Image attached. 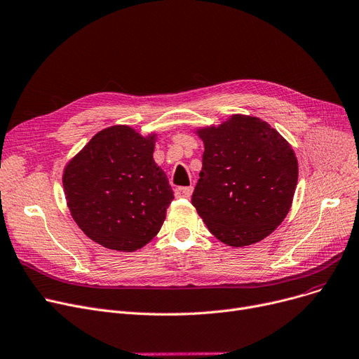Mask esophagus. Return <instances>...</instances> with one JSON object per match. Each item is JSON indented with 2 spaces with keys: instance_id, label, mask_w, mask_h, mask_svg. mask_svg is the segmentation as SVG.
Returning a JSON list of instances; mask_svg holds the SVG:
<instances>
[{
  "instance_id": "obj_1",
  "label": "esophagus",
  "mask_w": 359,
  "mask_h": 359,
  "mask_svg": "<svg viewBox=\"0 0 359 359\" xmlns=\"http://www.w3.org/2000/svg\"><path fill=\"white\" fill-rule=\"evenodd\" d=\"M193 187H178L175 188V197L177 198H189L193 194Z\"/></svg>"
}]
</instances>
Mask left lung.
Segmentation results:
<instances>
[{
  "mask_svg": "<svg viewBox=\"0 0 359 359\" xmlns=\"http://www.w3.org/2000/svg\"><path fill=\"white\" fill-rule=\"evenodd\" d=\"M203 170L191 197L208 230L229 246L257 243L285 219L299 178L288 142L261 118L235 114L197 132Z\"/></svg>",
  "mask_w": 359,
  "mask_h": 359,
  "instance_id": "1",
  "label": "left lung"
}]
</instances>
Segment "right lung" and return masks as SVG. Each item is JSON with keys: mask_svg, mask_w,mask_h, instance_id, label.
I'll return each mask as SVG.
<instances>
[{"mask_svg": "<svg viewBox=\"0 0 359 359\" xmlns=\"http://www.w3.org/2000/svg\"><path fill=\"white\" fill-rule=\"evenodd\" d=\"M155 135L129 126L97 133L63 172L71 215L104 248L133 252L152 241L174 200L165 172L154 161Z\"/></svg>", "mask_w": 359, "mask_h": 359, "instance_id": "add662e5", "label": "right lung"}]
</instances>
